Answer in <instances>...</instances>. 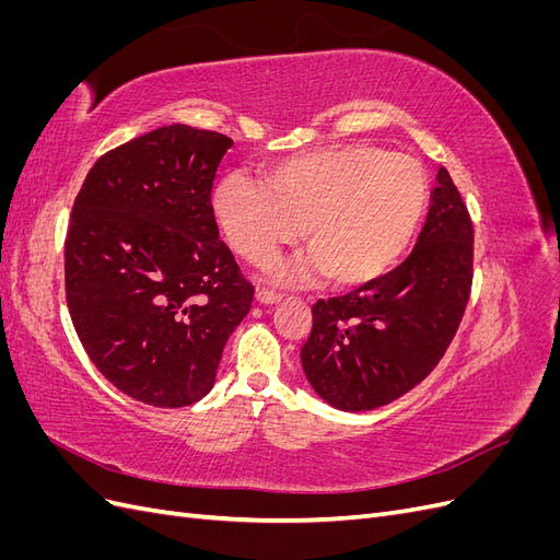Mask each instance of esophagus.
<instances>
[{
	"mask_svg": "<svg viewBox=\"0 0 560 560\" xmlns=\"http://www.w3.org/2000/svg\"><path fill=\"white\" fill-rule=\"evenodd\" d=\"M282 296L276 294V292H268V290H257V301L261 303V306H273V303H278Z\"/></svg>",
	"mask_w": 560,
	"mask_h": 560,
	"instance_id": "esophagus-1",
	"label": "esophagus"
}]
</instances>
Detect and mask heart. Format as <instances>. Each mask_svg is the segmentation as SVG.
I'll list each match as a JSON object with an SVG mask.
<instances>
[{
    "instance_id": "b5f03b06",
    "label": "heart",
    "mask_w": 560,
    "mask_h": 560,
    "mask_svg": "<svg viewBox=\"0 0 560 560\" xmlns=\"http://www.w3.org/2000/svg\"><path fill=\"white\" fill-rule=\"evenodd\" d=\"M428 200L413 156L358 142L287 159L264 184L229 177L212 208L226 243L252 264H270L301 235L311 257L282 268L280 282L322 273L334 287H360L399 261Z\"/></svg>"
}]
</instances>
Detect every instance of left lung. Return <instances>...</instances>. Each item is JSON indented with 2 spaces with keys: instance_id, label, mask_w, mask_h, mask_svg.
<instances>
[{
  "instance_id": "1",
  "label": "left lung",
  "mask_w": 560,
  "mask_h": 560,
  "mask_svg": "<svg viewBox=\"0 0 560 560\" xmlns=\"http://www.w3.org/2000/svg\"><path fill=\"white\" fill-rule=\"evenodd\" d=\"M409 259L360 290L313 306L301 366L322 401L371 411L409 393L444 358L460 325L474 233L451 175L439 167Z\"/></svg>"
}]
</instances>
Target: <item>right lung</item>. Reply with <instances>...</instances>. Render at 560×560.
Listing matches in <instances>:
<instances>
[{"label":"right lung","instance_id":"obj_1","mask_svg":"<svg viewBox=\"0 0 560 560\" xmlns=\"http://www.w3.org/2000/svg\"><path fill=\"white\" fill-rule=\"evenodd\" d=\"M231 144L184 124L156 128L100 159L74 200L67 308L100 374L149 406L206 397L252 306L210 202Z\"/></svg>","mask_w":560,"mask_h":560}]
</instances>
